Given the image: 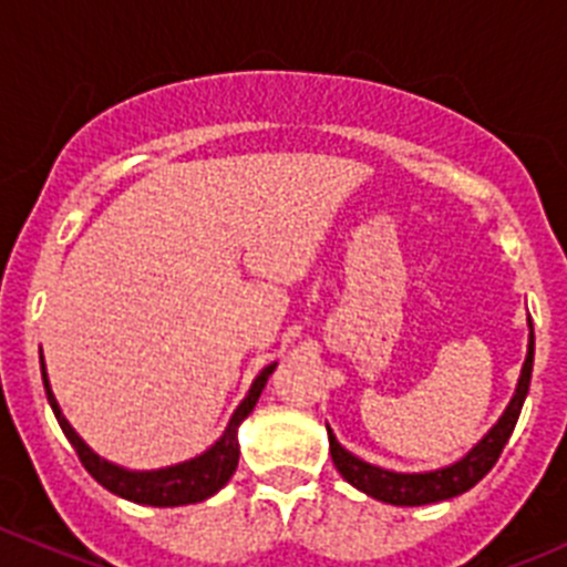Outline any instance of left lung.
Masks as SVG:
<instances>
[{
    "label": "left lung",
    "mask_w": 567,
    "mask_h": 567,
    "mask_svg": "<svg viewBox=\"0 0 567 567\" xmlns=\"http://www.w3.org/2000/svg\"><path fill=\"white\" fill-rule=\"evenodd\" d=\"M532 367H534V330L528 336V355L523 363L520 383H517L515 396H512L509 409L501 416V422L475 444L473 451L462 458V462L451 464L444 470H433V473H389V470L372 467V464L361 462L352 453H347L341 444L336 442L332 431L327 427V436H330V453L332 464H336L338 473L343 475V481H349L352 486H358L361 492L372 495V498L385 501V504L394 506H422V504H436V501L456 498L462 492H467L470 486L478 484L495 462L504 453L506 442H509L512 431L517 425V416H520L523 400L528 394V383H532Z\"/></svg>",
    "instance_id": "1"
}]
</instances>
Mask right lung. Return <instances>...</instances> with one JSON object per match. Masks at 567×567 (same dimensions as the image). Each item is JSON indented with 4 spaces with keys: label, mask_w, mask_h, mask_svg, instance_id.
Listing matches in <instances>:
<instances>
[{
    "label": "right lung",
    "mask_w": 567,
    "mask_h": 567,
    "mask_svg": "<svg viewBox=\"0 0 567 567\" xmlns=\"http://www.w3.org/2000/svg\"><path fill=\"white\" fill-rule=\"evenodd\" d=\"M274 372V363L266 367L259 372V378L254 380L251 391L248 396L240 403V409L235 411L231 416L229 427L226 433L220 436V442H215L204 456L193 458V462H184L176 464V467H167V470H156V473H128L123 467H114V464L103 462L100 456H94L89 451L86 444L81 442L72 425L63 420L61 409H58L55 396L50 391V380H47L44 372V363H41V378H44V389H47V400L52 405V414H55L58 425L61 431L66 433L69 444L75 447L78 458L81 464L86 467V473L92 475L97 484H103L105 489L120 495L125 501H134V504H147V506H184V504H198V501H206L209 495L220 489L226 481L235 475L237 470V458H240V444H237V427L240 422L251 414V409L257 405L259 400V391L266 385L268 374Z\"/></svg>",
    "instance_id": "obj_1"
}]
</instances>
